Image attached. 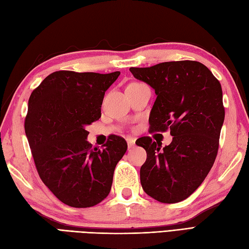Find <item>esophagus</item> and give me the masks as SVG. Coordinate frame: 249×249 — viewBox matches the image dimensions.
Masks as SVG:
<instances>
[{
  "label": "esophagus",
  "mask_w": 249,
  "mask_h": 249,
  "mask_svg": "<svg viewBox=\"0 0 249 249\" xmlns=\"http://www.w3.org/2000/svg\"><path fill=\"white\" fill-rule=\"evenodd\" d=\"M127 145H128V149H133V147L136 145V140L134 138H128Z\"/></svg>",
  "instance_id": "1"
}]
</instances>
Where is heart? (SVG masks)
Masks as SVG:
<instances>
[{
	"mask_svg": "<svg viewBox=\"0 0 249 249\" xmlns=\"http://www.w3.org/2000/svg\"><path fill=\"white\" fill-rule=\"evenodd\" d=\"M130 84H138L137 82H135V83H130Z\"/></svg>",
	"mask_w": 249,
	"mask_h": 249,
	"instance_id": "obj_1",
	"label": "heart"
}]
</instances>
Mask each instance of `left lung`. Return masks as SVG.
<instances>
[{
	"mask_svg": "<svg viewBox=\"0 0 249 249\" xmlns=\"http://www.w3.org/2000/svg\"><path fill=\"white\" fill-rule=\"evenodd\" d=\"M129 71L157 95L149 119L151 131L170 129L173 136L162 150L151 137L136 142L146 151L140 169L142 188L161 203L179 202L200 186L217 156L225 120L221 86L197 61L163 62Z\"/></svg>",
	"mask_w": 249,
	"mask_h": 249,
	"instance_id": "left-lung-1",
	"label": "left lung"
}]
</instances>
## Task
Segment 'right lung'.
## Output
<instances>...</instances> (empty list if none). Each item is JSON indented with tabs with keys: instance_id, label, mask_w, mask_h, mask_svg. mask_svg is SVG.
Listing matches in <instances>:
<instances>
[{
	"instance_id": "obj_1",
	"label": "right lung",
	"mask_w": 249,
	"mask_h": 249,
	"mask_svg": "<svg viewBox=\"0 0 249 249\" xmlns=\"http://www.w3.org/2000/svg\"><path fill=\"white\" fill-rule=\"evenodd\" d=\"M120 73L54 71L30 96L24 129L37 172L72 208H89L107 197L116 163L127 150L116 135L102 150L87 141L86 126L99 120L105 92Z\"/></svg>"
}]
</instances>
